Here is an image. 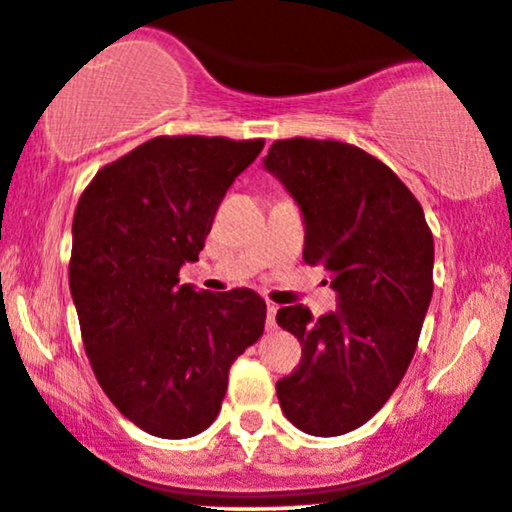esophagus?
<instances>
[{
    "label": "esophagus",
    "instance_id": "1",
    "mask_svg": "<svg viewBox=\"0 0 512 512\" xmlns=\"http://www.w3.org/2000/svg\"><path fill=\"white\" fill-rule=\"evenodd\" d=\"M267 328L269 331H274L276 328V304H267Z\"/></svg>",
    "mask_w": 512,
    "mask_h": 512
}]
</instances>
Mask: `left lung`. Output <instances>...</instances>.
<instances>
[{"instance_id":"1","label":"left lung","mask_w":512,"mask_h":512,"mask_svg":"<svg viewBox=\"0 0 512 512\" xmlns=\"http://www.w3.org/2000/svg\"><path fill=\"white\" fill-rule=\"evenodd\" d=\"M264 167L300 205L304 262L321 264L338 293L319 319L302 304L278 309L302 345L278 404L307 435H345L383 409L411 364L435 288L432 231L404 181L352 144L281 139Z\"/></svg>"}]
</instances>
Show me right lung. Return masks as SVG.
<instances>
[{
	"mask_svg": "<svg viewBox=\"0 0 512 512\" xmlns=\"http://www.w3.org/2000/svg\"><path fill=\"white\" fill-rule=\"evenodd\" d=\"M264 139L155 137L101 167L73 219L70 295L101 390L148 435L186 439L222 409L229 368L264 333L255 290L179 283Z\"/></svg>",
	"mask_w": 512,
	"mask_h": 512,
	"instance_id": "add662e5",
	"label": "right lung"
}]
</instances>
